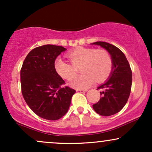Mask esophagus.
Here are the masks:
<instances>
[{
    "label": "esophagus",
    "mask_w": 152,
    "mask_h": 152,
    "mask_svg": "<svg viewBox=\"0 0 152 152\" xmlns=\"http://www.w3.org/2000/svg\"><path fill=\"white\" fill-rule=\"evenodd\" d=\"M76 91H77V92H86L87 91H86V90H81V89H78V90H76Z\"/></svg>",
    "instance_id": "esophagus-1"
}]
</instances>
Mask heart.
Returning a JSON list of instances; mask_svg holds the SVG:
<instances>
[{"instance_id":"obj_1","label":"heart","mask_w":152,"mask_h":152,"mask_svg":"<svg viewBox=\"0 0 152 152\" xmlns=\"http://www.w3.org/2000/svg\"><path fill=\"white\" fill-rule=\"evenodd\" d=\"M67 56L72 65L58 58L54 62V69L61 77L70 81L75 75V68L81 66L80 72L83 74L70 83V86L76 89H86L96 80L104 81L112 70V60L104 50L79 47L68 53Z\"/></svg>"}]
</instances>
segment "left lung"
Masks as SVG:
<instances>
[{
  "instance_id": "obj_1",
  "label": "left lung",
  "mask_w": 152,
  "mask_h": 152,
  "mask_svg": "<svg viewBox=\"0 0 152 152\" xmlns=\"http://www.w3.org/2000/svg\"><path fill=\"white\" fill-rule=\"evenodd\" d=\"M91 45L100 46L107 50L112 60V70L107 81L98 87L102 98L93 109L97 114L109 116L123 109L129 97L132 83V72L124 53L109 43L97 41Z\"/></svg>"
}]
</instances>
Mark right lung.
Wrapping results in <instances>:
<instances>
[{
	"instance_id": "obj_1",
	"label": "right lung",
	"mask_w": 152,
	"mask_h": 152,
	"mask_svg": "<svg viewBox=\"0 0 152 152\" xmlns=\"http://www.w3.org/2000/svg\"><path fill=\"white\" fill-rule=\"evenodd\" d=\"M66 48L43 45L33 49L26 57L20 70L23 96L26 104L40 117L58 120L64 116L76 91L68 86L54 69L56 58Z\"/></svg>"
}]
</instances>
